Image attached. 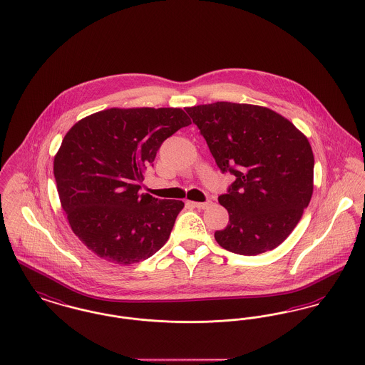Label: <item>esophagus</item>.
I'll use <instances>...</instances> for the list:
<instances>
[{
	"instance_id": "obj_1",
	"label": "esophagus",
	"mask_w": 365,
	"mask_h": 365,
	"mask_svg": "<svg viewBox=\"0 0 365 365\" xmlns=\"http://www.w3.org/2000/svg\"><path fill=\"white\" fill-rule=\"evenodd\" d=\"M188 205H191L193 207H197V209H209L211 206V202H203V203H199V202H188Z\"/></svg>"
}]
</instances>
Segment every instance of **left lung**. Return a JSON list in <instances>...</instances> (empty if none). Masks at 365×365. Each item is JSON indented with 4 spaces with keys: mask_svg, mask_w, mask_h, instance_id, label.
<instances>
[{
    "mask_svg": "<svg viewBox=\"0 0 365 365\" xmlns=\"http://www.w3.org/2000/svg\"><path fill=\"white\" fill-rule=\"evenodd\" d=\"M222 173L236 178L218 202L230 222L217 243L242 255L276 249L297 227L313 193L307 135L268 107L217 101L187 107Z\"/></svg>",
    "mask_w": 365,
    "mask_h": 365,
    "instance_id": "8db88e82",
    "label": "left lung"
}]
</instances>
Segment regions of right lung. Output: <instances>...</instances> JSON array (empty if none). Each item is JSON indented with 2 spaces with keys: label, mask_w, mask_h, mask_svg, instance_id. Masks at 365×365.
Listing matches in <instances>:
<instances>
[{
  "label": "right lung",
  "mask_w": 365,
  "mask_h": 365,
  "mask_svg": "<svg viewBox=\"0 0 365 365\" xmlns=\"http://www.w3.org/2000/svg\"><path fill=\"white\" fill-rule=\"evenodd\" d=\"M191 125L181 108H108L66 133L53 159L58 197L78 239L97 257L130 265L168 242L181 200L140 193L160 144Z\"/></svg>",
  "instance_id": "right-lung-1"
}]
</instances>
